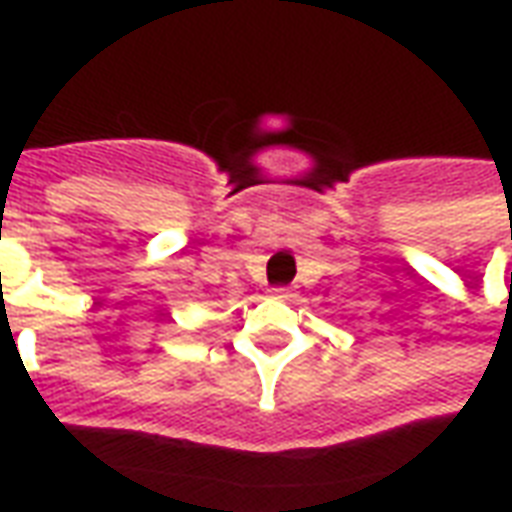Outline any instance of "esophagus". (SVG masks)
<instances>
[{"mask_svg": "<svg viewBox=\"0 0 512 512\" xmlns=\"http://www.w3.org/2000/svg\"><path fill=\"white\" fill-rule=\"evenodd\" d=\"M271 296H274V299H290V290L288 288H274V290H271Z\"/></svg>", "mask_w": 512, "mask_h": 512, "instance_id": "esophagus-1", "label": "esophagus"}]
</instances>
